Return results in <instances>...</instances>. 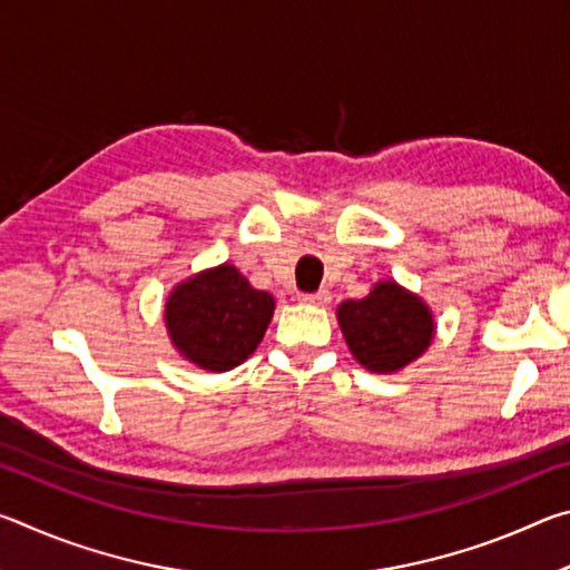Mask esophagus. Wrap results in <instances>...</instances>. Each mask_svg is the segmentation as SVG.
<instances>
[{
	"mask_svg": "<svg viewBox=\"0 0 570 570\" xmlns=\"http://www.w3.org/2000/svg\"><path fill=\"white\" fill-rule=\"evenodd\" d=\"M298 302L308 304V306H326L332 302V294L326 292V288H320V292H314V294H298Z\"/></svg>",
	"mask_w": 570,
	"mask_h": 570,
	"instance_id": "1",
	"label": "esophagus"
}]
</instances>
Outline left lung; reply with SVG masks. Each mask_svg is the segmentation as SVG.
I'll list each match as a JSON object with an SVG mask.
<instances>
[{
	"instance_id": "1",
	"label": "left lung",
	"mask_w": 570,
	"mask_h": 570,
	"mask_svg": "<svg viewBox=\"0 0 570 570\" xmlns=\"http://www.w3.org/2000/svg\"><path fill=\"white\" fill-rule=\"evenodd\" d=\"M336 322L354 360L374 374H394L420 360L438 330L428 302L394 278L377 282L364 298H346L336 306Z\"/></svg>"
}]
</instances>
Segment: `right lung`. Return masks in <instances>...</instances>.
Masks as SVG:
<instances>
[{"mask_svg":"<svg viewBox=\"0 0 570 570\" xmlns=\"http://www.w3.org/2000/svg\"><path fill=\"white\" fill-rule=\"evenodd\" d=\"M276 302L250 286L234 264H218L183 278L166 298L168 340L183 360L206 372L244 364L272 324Z\"/></svg>","mask_w":570,"mask_h":570,"instance_id":"right-lung-1","label":"right lung"}]
</instances>
